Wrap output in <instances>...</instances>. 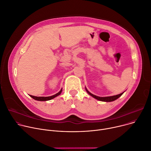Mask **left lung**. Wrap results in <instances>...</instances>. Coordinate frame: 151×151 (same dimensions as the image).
Returning <instances> with one entry per match:
<instances>
[{"label":"left lung","mask_w":151,"mask_h":151,"mask_svg":"<svg viewBox=\"0 0 151 151\" xmlns=\"http://www.w3.org/2000/svg\"><path fill=\"white\" fill-rule=\"evenodd\" d=\"M86 92H87V93L88 95H90L91 96H92L93 98L96 99L97 100H99V101H104V102H111V101H115V100H116V99H118V98H119L120 96H121L123 93L124 92H123L122 93L120 94H118V95H114V96H104V97H100V96H96L92 93H90L89 91H88V90L87 89L86 87Z\"/></svg>","instance_id":"left-lung-1"}]
</instances>
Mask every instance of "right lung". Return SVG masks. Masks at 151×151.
<instances>
[{
    "instance_id": "right-lung-1",
    "label": "right lung",
    "mask_w": 151,
    "mask_h": 151,
    "mask_svg": "<svg viewBox=\"0 0 151 151\" xmlns=\"http://www.w3.org/2000/svg\"><path fill=\"white\" fill-rule=\"evenodd\" d=\"M62 90H63V88H61V90H60V91L58 93H57L56 94L52 95V96H45H45H33V95H29V96H31L32 98H33L34 99L37 100V101H48V100H51V99L55 98V97L59 96L60 94L61 93Z\"/></svg>"
}]
</instances>
